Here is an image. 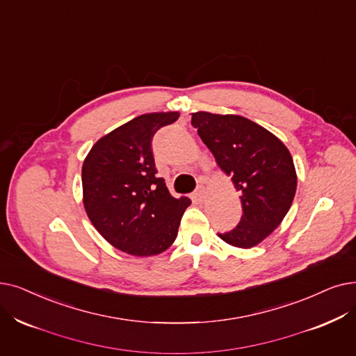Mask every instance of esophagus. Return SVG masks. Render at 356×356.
Masks as SVG:
<instances>
[{"mask_svg": "<svg viewBox=\"0 0 356 356\" xmlns=\"http://www.w3.org/2000/svg\"><path fill=\"white\" fill-rule=\"evenodd\" d=\"M193 196H195V199L197 200V202H202L204 197H205V189H204V186H197V189L193 192Z\"/></svg>", "mask_w": 356, "mask_h": 356, "instance_id": "obj_1", "label": "esophagus"}]
</instances>
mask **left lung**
I'll return each instance as SVG.
<instances>
[{"label": "left lung", "instance_id": "obj_1", "mask_svg": "<svg viewBox=\"0 0 356 356\" xmlns=\"http://www.w3.org/2000/svg\"><path fill=\"white\" fill-rule=\"evenodd\" d=\"M192 127L243 193L238 225L218 236L250 249L282 222L291 208L297 189L291 154L273 134L243 116L197 112L192 113Z\"/></svg>", "mask_w": 356, "mask_h": 356}]
</instances>
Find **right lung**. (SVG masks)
Segmentation results:
<instances>
[{"instance_id":"obj_1","label":"right lung","mask_w":356,"mask_h":356,"mask_svg":"<svg viewBox=\"0 0 356 356\" xmlns=\"http://www.w3.org/2000/svg\"><path fill=\"white\" fill-rule=\"evenodd\" d=\"M177 112L141 115L92 145L83 164L84 208L99 233L132 256H154L177 237L191 199L170 195L157 177L151 141Z\"/></svg>"}]
</instances>
